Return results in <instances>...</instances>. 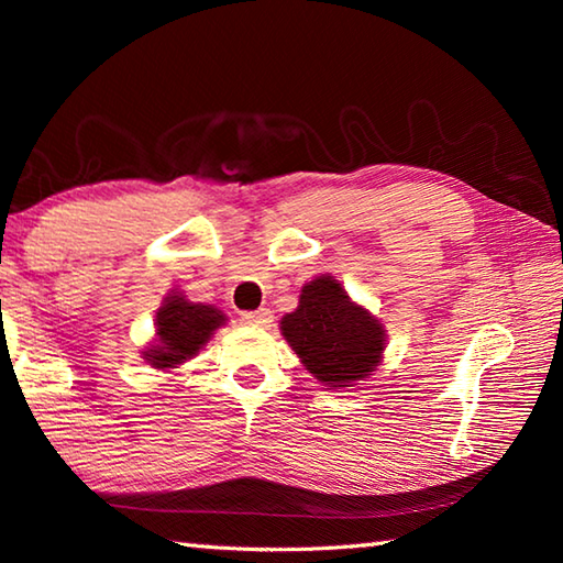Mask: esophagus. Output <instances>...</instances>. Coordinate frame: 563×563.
I'll use <instances>...</instances> for the list:
<instances>
[{"label": "esophagus", "instance_id": "obj_1", "mask_svg": "<svg viewBox=\"0 0 563 563\" xmlns=\"http://www.w3.org/2000/svg\"><path fill=\"white\" fill-rule=\"evenodd\" d=\"M241 320H243V325H251V328H271L273 312H271V308H261L253 312H243Z\"/></svg>", "mask_w": 563, "mask_h": 563}]
</instances>
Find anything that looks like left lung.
Returning <instances> with one entry per match:
<instances>
[{
    "label": "left lung",
    "instance_id": "8db88e82",
    "mask_svg": "<svg viewBox=\"0 0 563 563\" xmlns=\"http://www.w3.org/2000/svg\"><path fill=\"white\" fill-rule=\"evenodd\" d=\"M280 330L302 365L335 389L367 377L385 350L379 322L357 308L330 275L305 285L298 310L280 320Z\"/></svg>",
    "mask_w": 563,
    "mask_h": 563
}]
</instances>
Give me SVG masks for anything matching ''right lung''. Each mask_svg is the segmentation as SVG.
I'll use <instances>...</instances> for the list:
<instances>
[{
  "label": "right lung",
  "mask_w": 563,
  "mask_h": 563,
  "mask_svg": "<svg viewBox=\"0 0 563 563\" xmlns=\"http://www.w3.org/2000/svg\"><path fill=\"white\" fill-rule=\"evenodd\" d=\"M223 312L211 305L188 302L174 295L156 316V335L158 342L146 350V360L151 365L164 369L186 362L201 350L208 338L213 335L218 325H223Z\"/></svg>",
  "instance_id": "right-lung-1"
}]
</instances>
